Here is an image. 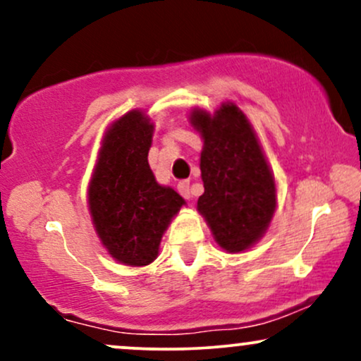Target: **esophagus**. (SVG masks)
Here are the masks:
<instances>
[{
  "instance_id": "1",
  "label": "esophagus",
  "mask_w": 361,
  "mask_h": 361,
  "mask_svg": "<svg viewBox=\"0 0 361 361\" xmlns=\"http://www.w3.org/2000/svg\"><path fill=\"white\" fill-rule=\"evenodd\" d=\"M178 192H180L186 200H190L192 198V188H190V181H180L178 183Z\"/></svg>"
}]
</instances>
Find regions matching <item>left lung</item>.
<instances>
[{
  "label": "left lung",
  "mask_w": 361,
  "mask_h": 361,
  "mask_svg": "<svg viewBox=\"0 0 361 361\" xmlns=\"http://www.w3.org/2000/svg\"><path fill=\"white\" fill-rule=\"evenodd\" d=\"M200 134V171L205 192L197 210L215 243L227 252H244L263 238L276 210V183L258 135L243 110L226 102L214 114L190 111Z\"/></svg>",
  "instance_id": "8db88e82"
}]
</instances>
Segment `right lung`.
Instances as JSON below:
<instances>
[{
  "label": "right lung",
  "mask_w": 361,
  "mask_h": 361,
  "mask_svg": "<svg viewBox=\"0 0 361 361\" xmlns=\"http://www.w3.org/2000/svg\"><path fill=\"white\" fill-rule=\"evenodd\" d=\"M154 123L142 110L111 122L102 139L88 185L91 222L102 246L120 264L147 267L159 255L163 234L185 205L159 185L149 166Z\"/></svg>",
  "instance_id": "add662e5"
}]
</instances>
